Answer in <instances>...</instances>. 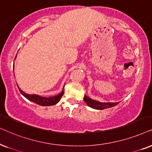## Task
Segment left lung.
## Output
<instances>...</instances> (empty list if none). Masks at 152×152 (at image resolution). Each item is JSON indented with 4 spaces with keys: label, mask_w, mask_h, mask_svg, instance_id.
Instances as JSON below:
<instances>
[{
    "label": "left lung",
    "mask_w": 152,
    "mask_h": 152,
    "mask_svg": "<svg viewBox=\"0 0 152 152\" xmlns=\"http://www.w3.org/2000/svg\"><path fill=\"white\" fill-rule=\"evenodd\" d=\"M84 101L86 103L87 105L88 106L91 107V108L96 109V110H104L106 108H112L113 106H115L120 102H116V103H102L97 102L96 100H93L92 99L89 98L88 96L85 95L84 96Z\"/></svg>",
    "instance_id": "8db88e82"
}]
</instances>
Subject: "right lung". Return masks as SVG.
I'll return each mask as SVG.
<instances>
[{
    "mask_svg": "<svg viewBox=\"0 0 152 152\" xmlns=\"http://www.w3.org/2000/svg\"><path fill=\"white\" fill-rule=\"evenodd\" d=\"M18 88H19V92H21V94L23 95V96H25L27 99L30 101V102L35 103V104L39 105V106H53V105L58 104V103L60 102L61 97L63 96L64 94V88L61 93L57 94L56 96H49V97L41 96L37 94H28L23 92V91L19 88V86H18Z\"/></svg>",
    "mask_w": 152,
    "mask_h": 152,
    "instance_id": "add662e5",
    "label": "right lung"
}]
</instances>
